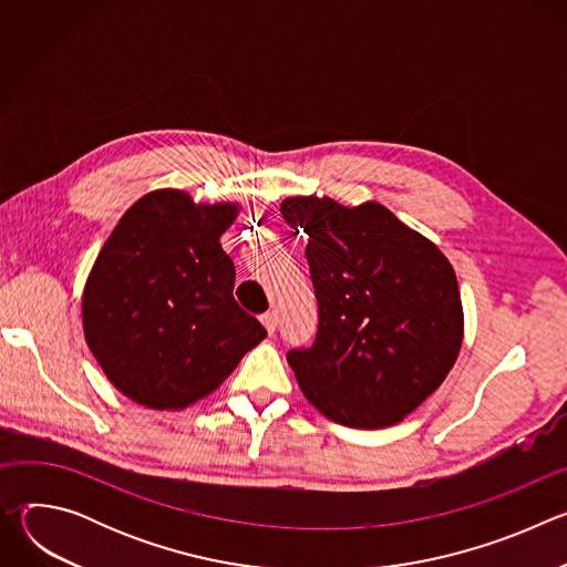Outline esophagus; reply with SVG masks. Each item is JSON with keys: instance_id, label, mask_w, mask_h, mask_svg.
Returning a JSON list of instances; mask_svg holds the SVG:
<instances>
[{"instance_id": "obj_1", "label": "esophagus", "mask_w": 567, "mask_h": 567, "mask_svg": "<svg viewBox=\"0 0 567 567\" xmlns=\"http://www.w3.org/2000/svg\"><path fill=\"white\" fill-rule=\"evenodd\" d=\"M260 320H262V326L267 328V332L274 334L276 328H278V311H267V313H262Z\"/></svg>"}]
</instances>
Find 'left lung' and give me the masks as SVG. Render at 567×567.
Returning <instances> with one entry per match:
<instances>
[{
  "label": "left lung",
  "instance_id": "1",
  "mask_svg": "<svg viewBox=\"0 0 567 567\" xmlns=\"http://www.w3.org/2000/svg\"><path fill=\"white\" fill-rule=\"evenodd\" d=\"M307 233L318 332L287 361L313 409L350 429L399 424L451 372L464 339L457 278L429 237L385 206L287 197Z\"/></svg>",
  "mask_w": 567,
  "mask_h": 567
}]
</instances>
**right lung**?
I'll return each instance as SVG.
<instances>
[{"label":"right lung","mask_w":567,"mask_h":567,"mask_svg":"<svg viewBox=\"0 0 567 567\" xmlns=\"http://www.w3.org/2000/svg\"><path fill=\"white\" fill-rule=\"evenodd\" d=\"M237 204L143 195L103 245L83 291L85 341L116 390L154 411L210 394L267 330L233 298L219 237Z\"/></svg>","instance_id":"right-lung-1"}]
</instances>
